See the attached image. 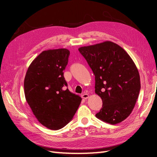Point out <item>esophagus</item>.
<instances>
[{
    "instance_id": "34e87169",
    "label": "esophagus",
    "mask_w": 157,
    "mask_h": 157,
    "mask_svg": "<svg viewBox=\"0 0 157 157\" xmlns=\"http://www.w3.org/2000/svg\"><path fill=\"white\" fill-rule=\"evenodd\" d=\"M82 97L84 98V99H87L89 97V95L88 94H83L82 95Z\"/></svg>"
}]
</instances>
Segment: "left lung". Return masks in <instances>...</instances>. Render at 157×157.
Listing matches in <instances>:
<instances>
[{
  "mask_svg": "<svg viewBox=\"0 0 157 157\" xmlns=\"http://www.w3.org/2000/svg\"><path fill=\"white\" fill-rule=\"evenodd\" d=\"M78 51L94 73L95 92L102 101L96 117L111 124L125 120L134 108L141 88L134 61L124 49L109 41Z\"/></svg>",
  "mask_w": 157,
  "mask_h": 157,
  "instance_id": "obj_1",
  "label": "left lung"
}]
</instances>
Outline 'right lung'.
Listing matches in <instances>:
<instances>
[{
	"label": "right lung",
	"instance_id": "1",
	"mask_svg": "<svg viewBox=\"0 0 157 157\" xmlns=\"http://www.w3.org/2000/svg\"><path fill=\"white\" fill-rule=\"evenodd\" d=\"M69 55L65 48L43 51L32 61L25 77L26 101L38 121L51 129H61L71 121L82 101L66 88L63 71Z\"/></svg>",
	"mask_w": 157,
	"mask_h": 157
}]
</instances>
